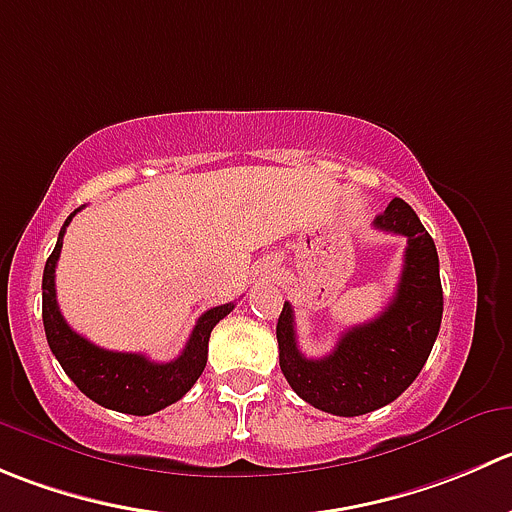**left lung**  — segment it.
<instances>
[{"instance_id": "left-lung-1", "label": "left lung", "mask_w": 512, "mask_h": 512, "mask_svg": "<svg viewBox=\"0 0 512 512\" xmlns=\"http://www.w3.org/2000/svg\"><path fill=\"white\" fill-rule=\"evenodd\" d=\"M375 227L408 240L398 290L375 320L350 327L320 360L297 347L290 302L277 320L280 370L290 388L312 408L340 418L372 413L400 398L423 370L443 320L438 250L413 207L395 197L375 217Z\"/></svg>"}]
</instances>
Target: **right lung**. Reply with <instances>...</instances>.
Segmentation results:
<instances>
[{
    "label": "right lung",
    "instance_id": "add662e5",
    "mask_svg": "<svg viewBox=\"0 0 512 512\" xmlns=\"http://www.w3.org/2000/svg\"><path fill=\"white\" fill-rule=\"evenodd\" d=\"M74 210L59 230V240L44 265L42 277V320L47 332L49 350L59 360L62 370L72 377V382L94 400L97 405L127 415H152L167 405L177 403L187 390L197 382L207 365V345L210 332L222 317L235 310V302L217 305L207 310L197 320L190 340L180 357L172 362H152L140 352H114L97 347L74 332L67 325L57 305V290H54V270H57L59 252H62V237Z\"/></svg>",
    "mask_w": 512,
    "mask_h": 512
}]
</instances>
